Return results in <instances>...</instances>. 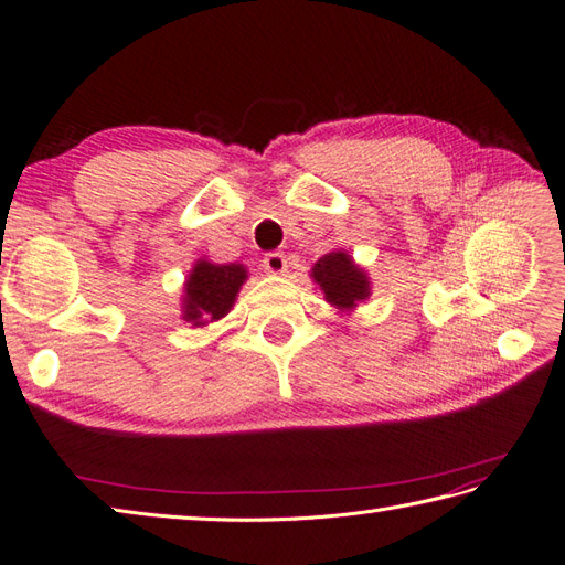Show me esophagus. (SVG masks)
Instances as JSON below:
<instances>
[{
    "label": "esophagus",
    "instance_id": "1",
    "mask_svg": "<svg viewBox=\"0 0 565 565\" xmlns=\"http://www.w3.org/2000/svg\"><path fill=\"white\" fill-rule=\"evenodd\" d=\"M264 268L270 276H282L287 270V256L282 252H270L264 256Z\"/></svg>",
    "mask_w": 565,
    "mask_h": 565
}]
</instances>
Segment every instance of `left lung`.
Segmentation results:
<instances>
[{
	"label": "left lung",
	"instance_id": "obj_1",
	"mask_svg": "<svg viewBox=\"0 0 565 565\" xmlns=\"http://www.w3.org/2000/svg\"><path fill=\"white\" fill-rule=\"evenodd\" d=\"M311 278L320 287L324 301L334 306L339 313L355 311V306L372 295L365 268L358 266L344 249L322 254L311 268Z\"/></svg>",
	"mask_w": 565,
	"mask_h": 565
}]
</instances>
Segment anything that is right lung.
I'll use <instances>...</instances> for the list:
<instances>
[{
  "label": "right lung",
  "mask_w": 565,
  "mask_h": 565,
  "mask_svg": "<svg viewBox=\"0 0 565 565\" xmlns=\"http://www.w3.org/2000/svg\"><path fill=\"white\" fill-rule=\"evenodd\" d=\"M245 280V264H212L198 259L183 282L181 318L193 328H204L228 316Z\"/></svg>",
  "instance_id": "right-lung-1"
}]
</instances>
